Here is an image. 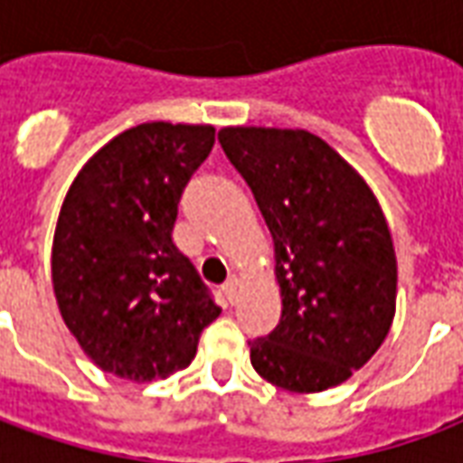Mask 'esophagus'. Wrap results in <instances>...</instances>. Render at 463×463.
<instances>
[{
  "label": "esophagus",
  "mask_w": 463,
  "mask_h": 463,
  "mask_svg": "<svg viewBox=\"0 0 463 463\" xmlns=\"http://www.w3.org/2000/svg\"><path fill=\"white\" fill-rule=\"evenodd\" d=\"M235 292H238V278H228V282L222 285V295L228 298V302H232Z\"/></svg>",
  "instance_id": "esophagus-1"
}]
</instances>
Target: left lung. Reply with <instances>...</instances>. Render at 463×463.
Returning <instances> with one entry per match:
<instances>
[{"instance_id": "1", "label": "left lung", "mask_w": 463, "mask_h": 463, "mask_svg": "<svg viewBox=\"0 0 463 463\" xmlns=\"http://www.w3.org/2000/svg\"><path fill=\"white\" fill-rule=\"evenodd\" d=\"M222 151L250 185L275 242L282 315L250 342L262 379L325 392L364 367L397 307V255L364 178L302 128L228 126Z\"/></svg>"}]
</instances>
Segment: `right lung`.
<instances>
[{"label":"right lung","instance_id":"obj_1","mask_svg":"<svg viewBox=\"0 0 463 463\" xmlns=\"http://www.w3.org/2000/svg\"><path fill=\"white\" fill-rule=\"evenodd\" d=\"M213 126H133L94 153L66 193L52 282L66 327L96 367L131 382L188 367L221 307L173 245L183 188Z\"/></svg>","mask_w":463,"mask_h":463}]
</instances>
